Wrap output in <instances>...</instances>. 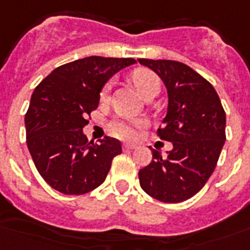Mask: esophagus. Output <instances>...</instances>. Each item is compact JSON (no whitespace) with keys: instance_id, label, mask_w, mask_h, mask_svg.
Returning a JSON list of instances; mask_svg holds the SVG:
<instances>
[{"instance_id":"esophagus-1","label":"esophagus","mask_w":250,"mask_h":250,"mask_svg":"<svg viewBox=\"0 0 250 250\" xmlns=\"http://www.w3.org/2000/svg\"><path fill=\"white\" fill-rule=\"evenodd\" d=\"M123 147L125 149V150H133V149H136V147H137V145H134V144L125 143L123 145Z\"/></svg>"}]
</instances>
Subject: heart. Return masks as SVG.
<instances>
[{
  "label": "heart",
  "mask_w": 250,
  "mask_h": 250,
  "mask_svg": "<svg viewBox=\"0 0 250 250\" xmlns=\"http://www.w3.org/2000/svg\"><path fill=\"white\" fill-rule=\"evenodd\" d=\"M132 81L134 86L140 93V96L144 97L145 94L150 92H158L160 90V81L158 77L150 70L147 69H137L134 70L132 74ZM107 92H109V85L104 87L100 98L101 100H106ZM143 126V121L141 120H132V118H124L118 117L113 120L110 123V130L113 134H116L121 138H134L137 136V132L140 127Z\"/></svg>",
  "instance_id": "obj_1"
}]
</instances>
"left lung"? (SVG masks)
<instances>
[{
    "label": "left lung",
    "mask_w": 250,
    "mask_h": 250,
    "mask_svg": "<svg viewBox=\"0 0 250 250\" xmlns=\"http://www.w3.org/2000/svg\"><path fill=\"white\" fill-rule=\"evenodd\" d=\"M138 62L165 83L167 112L157 136L173 144L165 157L152 149V161L138 172L140 185L158 201L183 202L201 190L217 165L227 138L225 110L212 83L185 63L147 58Z\"/></svg>",
    "instance_id": "1"
}]
</instances>
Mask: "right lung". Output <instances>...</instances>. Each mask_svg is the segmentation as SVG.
I'll use <instances>...</instances> for the list:
<instances>
[{
	"label": "right lung",
	"mask_w": 250,
	"mask_h": 250,
	"mask_svg": "<svg viewBox=\"0 0 250 250\" xmlns=\"http://www.w3.org/2000/svg\"><path fill=\"white\" fill-rule=\"evenodd\" d=\"M133 58H81L56 67L40 83L25 114L26 144L38 173L63 194H85L105 181L121 143L87 141L83 129L107 80Z\"/></svg>",
	"instance_id": "right-lung-1"
}]
</instances>
